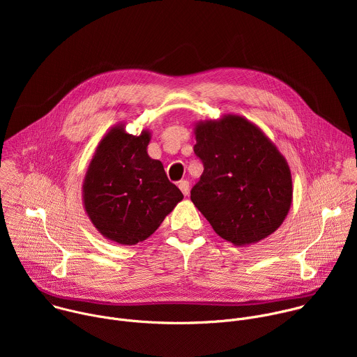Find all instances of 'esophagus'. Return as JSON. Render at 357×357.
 <instances>
[{"instance_id": "34e87169", "label": "esophagus", "mask_w": 357, "mask_h": 357, "mask_svg": "<svg viewBox=\"0 0 357 357\" xmlns=\"http://www.w3.org/2000/svg\"><path fill=\"white\" fill-rule=\"evenodd\" d=\"M178 186H179V189L182 190V193L186 196L188 193H189V189H190V186H189V181H181L179 183H178Z\"/></svg>"}]
</instances>
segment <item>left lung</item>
I'll return each instance as SVG.
<instances>
[{
	"label": "left lung",
	"instance_id": "obj_1",
	"mask_svg": "<svg viewBox=\"0 0 357 357\" xmlns=\"http://www.w3.org/2000/svg\"><path fill=\"white\" fill-rule=\"evenodd\" d=\"M195 154L203 174L190 200L213 230L234 245H248L273 234L292 202L288 162L270 138L237 114L199 121Z\"/></svg>",
	"mask_w": 357,
	"mask_h": 357
}]
</instances>
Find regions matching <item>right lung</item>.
I'll return each instance as SVG.
<instances>
[{
  "mask_svg": "<svg viewBox=\"0 0 357 357\" xmlns=\"http://www.w3.org/2000/svg\"><path fill=\"white\" fill-rule=\"evenodd\" d=\"M151 132H126L114 126L98 142L83 181V205L94 227L106 238L134 245L154 233L182 192L167 178L164 165L146 146Z\"/></svg>",
  "mask_w": 357,
  "mask_h": 357,
  "instance_id": "obj_1",
  "label": "right lung"
}]
</instances>
